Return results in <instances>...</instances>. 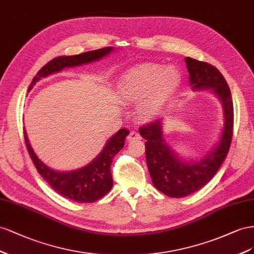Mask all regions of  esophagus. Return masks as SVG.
I'll list each match as a JSON object with an SVG mask.
<instances>
[{
    "mask_svg": "<svg viewBox=\"0 0 254 254\" xmlns=\"http://www.w3.org/2000/svg\"><path fill=\"white\" fill-rule=\"evenodd\" d=\"M141 138V136L139 135V133L138 132H136V131H132L131 133L128 134V136H127V140L128 141H131V140H137V139H140Z\"/></svg>",
    "mask_w": 254,
    "mask_h": 254,
    "instance_id": "34e87169",
    "label": "esophagus"
}]
</instances>
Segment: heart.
Returning a JSON list of instances; mask_svg holds the SVG:
<instances>
[{"label":"heart","instance_id":"heart-1","mask_svg":"<svg viewBox=\"0 0 254 254\" xmlns=\"http://www.w3.org/2000/svg\"><path fill=\"white\" fill-rule=\"evenodd\" d=\"M180 83L181 76L177 70L143 64L126 72L119 78L116 88L123 103L140 102L138 115L142 119L150 120L161 113Z\"/></svg>","mask_w":254,"mask_h":254}]
</instances>
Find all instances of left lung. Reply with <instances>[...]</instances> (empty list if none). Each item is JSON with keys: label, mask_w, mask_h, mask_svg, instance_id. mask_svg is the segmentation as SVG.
<instances>
[{"label": "left lung", "mask_w": 254, "mask_h": 254, "mask_svg": "<svg viewBox=\"0 0 254 254\" xmlns=\"http://www.w3.org/2000/svg\"><path fill=\"white\" fill-rule=\"evenodd\" d=\"M191 89H209L220 100L223 108V127L219 140L200 159L185 161L166 142L163 120L158 119L139 128L147 141L146 161L157 190L171 198H182L201 190L220 168L226 158L233 133V102L226 79L219 70L204 62L186 57Z\"/></svg>", "instance_id": "obj_1"}]
</instances>
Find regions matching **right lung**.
Here are the masks:
<instances>
[{
    "label": "right lung",
    "mask_w": 254,
    "mask_h": 254,
    "mask_svg": "<svg viewBox=\"0 0 254 254\" xmlns=\"http://www.w3.org/2000/svg\"><path fill=\"white\" fill-rule=\"evenodd\" d=\"M114 51L113 47H107L95 51H89L73 56H60L45 64L33 78L28 87L30 91L34 85L41 78L61 72L64 68L77 67L81 64L97 62L107 56ZM129 132L126 128H120L107 140L102 151L82 168L71 171H57L51 169L43 164L31 146L24 129V139L26 148L33 163L39 175L52 187V190L69 200L78 203H92L105 195L113 187V177L111 165L114 156L125 147V141Z\"/></svg>",
    "instance_id": "right-lung-1"
}]
</instances>
